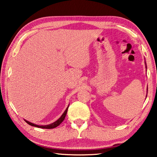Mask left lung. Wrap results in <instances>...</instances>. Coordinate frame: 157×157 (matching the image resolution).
Masks as SVG:
<instances>
[{"instance_id":"1","label":"left lung","mask_w":157,"mask_h":157,"mask_svg":"<svg viewBox=\"0 0 157 157\" xmlns=\"http://www.w3.org/2000/svg\"><path fill=\"white\" fill-rule=\"evenodd\" d=\"M145 67H146V69H147V65H146V62L145 61ZM146 98H147V95H146Z\"/></svg>"}]
</instances>
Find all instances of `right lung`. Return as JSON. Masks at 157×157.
<instances>
[{"instance_id": "obj_1", "label": "right lung", "mask_w": 157, "mask_h": 157, "mask_svg": "<svg viewBox=\"0 0 157 157\" xmlns=\"http://www.w3.org/2000/svg\"><path fill=\"white\" fill-rule=\"evenodd\" d=\"M68 107H69V105L67 107L66 110L64 111V113L62 114V115L59 117L58 119L56 121H54V122L50 124H47V125H38V124H35L33 123H31L30 122V121L26 120V119H24L25 121L26 122L29 124V125L31 126H35V127H38V128H47V129H49V128H56L59 125H60V124H61L62 121H63L64 120V119H65L66 117V115L67 114V111H68Z\"/></svg>"}]
</instances>
